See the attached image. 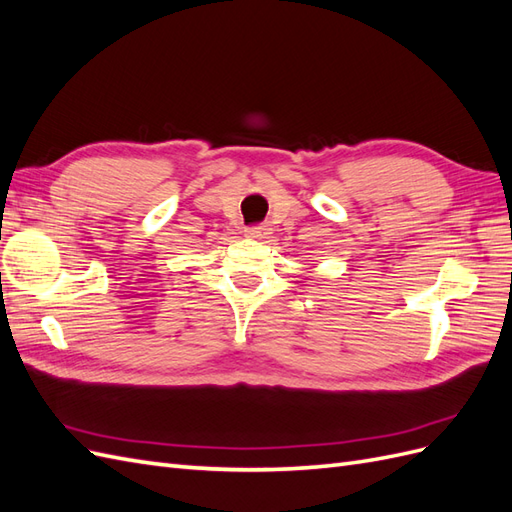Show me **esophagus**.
I'll list each match as a JSON object with an SVG mask.
<instances>
[{
  "instance_id": "esophagus-1",
  "label": "esophagus",
  "mask_w": 512,
  "mask_h": 512,
  "mask_svg": "<svg viewBox=\"0 0 512 512\" xmlns=\"http://www.w3.org/2000/svg\"><path fill=\"white\" fill-rule=\"evenodd\" d=\"M245 232H247V237H252V239H267L271 235V228L267 224H262V226L247 228Z\"/></svg>"
}]
</instances>
